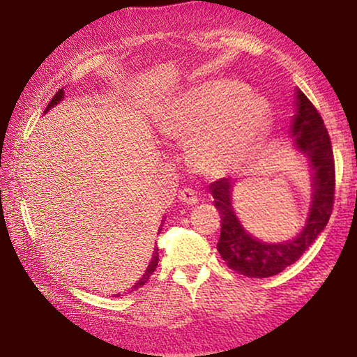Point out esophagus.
<instances>
[{
  "mask_svg": "<svg viewBox=\"0 0 357 357\" xmlns=\"http://www.w3.org/2000/svg\"><path fill=\"white\" fill-rule=\"evenodd\" d=\"M178 202L182 204H197L198 203V197L193 190L190 188H182L178 192Z\"/></svg>",
  "mask_w": 357,
  "mask_h": 357,
  "instance_id": "1",
  "label": "esophagus"
}]
</instances>
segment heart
<instances>
[{"instance_id": "b5f03b06", "label": "heart", "mask_w": 357, "mask_h": 357, "mask_svg": "<svg viewBox=\"0 0 357 357\" xmlns=\"http://www.w3.org/2000/svg\"><path fill=\"white\" fill-rule=\"evenodd\" d=\"M270 126L265 97L238 81L211 79L174 97L158 130L164 139L190 144L195 165L216 177L250 158Z\"/></svg>"}]
</instances>
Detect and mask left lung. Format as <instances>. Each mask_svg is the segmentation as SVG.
<instances>
[{
	"mask_svg": "<svg viewBox=\"0 0 357 357\" xmlns=\"http://www.w3.org/2000/svg\"><path fill=\"white\" fill-rule=\"evenodd\" d=\"M296 114L289 125L294 148L310 169V204L305 222L296 237L282 242H265L252 236L238 221L232 206L234 180L221 178L209 185L214 206L221 214L218 252L231 270L248 278L278 275L304 255L328 224L333 209L335 162L328 131L312 102L299 87L294 89Z\"/></svg>",
	"mask_w": 357,
	"mask_h": 357,
	"instance_id": "1",
	"label": "left lung"
}]
</instances>
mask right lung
<instances>
[{
	"mask_svg": "<svg viewBox=\"0 0 357 357\" xmlns=\"http://www.w3.org/2000/svg\"><path fill=\"white\" fill-rule=\"evenodd\" d=\"M63 99H65V89H60V91L56 92L55 96H53V99L50 100V104L47 105V109H45V112H43V115H45L47 112L50 110V109H53V107L60 104V102H61ZM164 221H165V216L162 218V224H164ZM162 224H160V226H159V232H160V229H162ZM159 232H158V234H159ZM158 263H159V248L155 247V248H154V252H153V257H151V261H149V265H148V268H146V271L143 273V276H141L139 280L135 282L133 287H131L130 291H135V289H138V287L144 286L146 282H148L149 278H151V275H153V273L155 271V268H158ZM116 296H119V294H115L114 297H116Z\"/></svg>",
	"mask_w": 357,
	"mask_h": 357,
	"instance_id": "right-lung-1",
	"label": "right lung"
}]
</instances>
